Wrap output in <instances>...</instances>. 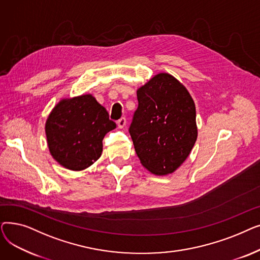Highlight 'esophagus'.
<instances>
[{
    "label": "esophagus",
    "instance_id": "34e87169",
    "mask_svg": "<svg viewBox=\"0 0 260 260\" xmlns=\"http://www.w3.org/2000/svg\"><path fill=\"white\" fill-rule=\"evenodd\" d=\"M117 124H118V127H119V128H123V127H124V126L126 125V119H125V118L119 119L118 122H117Z\"/></svg>",
    "mask_w": 260,
    "mask_h": 260
}]
</instances>
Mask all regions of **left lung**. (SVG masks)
Listing matches in <instances>:
<instances>
[{"mask_svg": "<svg viewBox=\"0 0 260 260\" xmlns=\"http://www.w3.org/2000/svg\"><path fill=\"white\" fill-rule=\"evenodd\" d=\"M138 108L129 134L141 165L154 175L176 172L197 140L196 107L186 87L159 73L137 89Z\"/></svg>", "mask_w": 260, "mask_h": 260, "instance_id": "obj_1", "label": "left lung"}]
</instances>
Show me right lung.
<instances>
[{"mask_svg":"<svg viewBox=\"0 0 260 260\" xmlns=\"http://www.w3.org/2000/svg\"><path fill=\"white\" fill-rule=\"evenodd\" d=\"M115 128L116 123L91 93L62 98L45 123L49 153L63 168L83 171L101 157L104 136Z\"/></svg>","mask_w":260,"mask_h":260,"instance_id":"obj_1","label":"right lung"}]
</instances>
